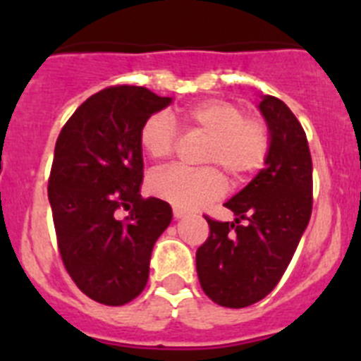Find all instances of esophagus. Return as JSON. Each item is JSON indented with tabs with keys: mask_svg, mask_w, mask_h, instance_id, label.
I'll return each instance as SVG.
<instances>
[{
	"mask_svg": "<svg viewBox=\"0 0 361 361\" xmlns=\"http://www.w3.org/2000/svg\"><path fill=\"white\" fill-rule=\"evenodd\" d=\"M188 212H184V209L180 208H173V216L175 219H183V216H186Z\"/></svg>",
	"mask_w": 361,
	"mask_h": 361,
	"instance_id": "esophagus-1",
	"label": "esophagus"
}]
</instances>
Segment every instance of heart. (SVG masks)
<instances>
[{
    "instance_id": "1",
    "label": "heart",
    "mask_w": 361,
    "mask_h": 361,
    "mask_svg": "<svg viewBox=\"0 0 361 361\" xmlns=\"http://www.w3.org/2000/svg\"><path fill=\"white\" fill-rule=\"evenodd\" d=\"M188 132L209 137L202 162L224 170L235 183L245 180L264 166L269 153V126L260 117H245V110L224 99H209L180 111ZM139 145L153 161L168 159L177 145V128L166 114H153L139 130ZM216 168L191 170L168 166L153 171L148 188L153 195L175 208L197 209L226 193V178Z\"/></svg>"
}]
</instances>
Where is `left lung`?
Here are the masks:
<instances>
[{"mask_svg": "<svg viewBox=\"0 0 361 361\" xmlns=\"http://www.w3.org/2000/svg\"><path fill=\"white\" fill-rule=\"evenodd\" d=\"M258 108L271 135L266 166L224 204L235 222L206 216L209 237L197 250L200 288L222 307H247L276 288L312 212V161L302 124L273 95Z\"/></svg>", "mask_w": 361, "mask_h": 361, "instance_id": "1", "label": "left lung"}]
</instances>
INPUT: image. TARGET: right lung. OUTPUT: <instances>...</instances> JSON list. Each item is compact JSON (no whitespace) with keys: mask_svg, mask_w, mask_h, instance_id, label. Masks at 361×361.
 Listing matches in <instances>:
<instances>
[{"mask_svg":"<svg viewBox=\"0 0 361 361\" xmlns=\"http://www.w3.org/2000/svg\"><path fill=\"white\" fill-rule=\"evenodd\" d=\"M171 103L145 86H108L88 97L57 137L49 178L57 247L86 296L124 305L141 295L153 245L171 206L142 199V123ZM128 211L124 217L118 212Z\"/></svg>","mask_w":361,"mask_h":361,"instance_id":"add662e5","label":"right lung"}]
</instances>
